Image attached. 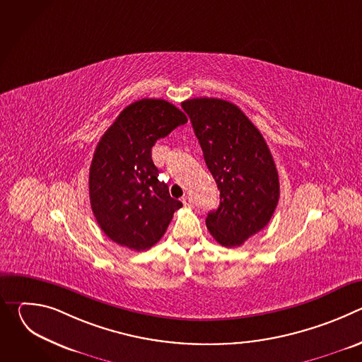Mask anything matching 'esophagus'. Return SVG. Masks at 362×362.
Masks as SVG:
<instances>
[{
	"label": "esophagus",
	"instance_id": "esophagus-1",
	"mask_svg": "<svg viewBox=\"0 0 362 362\" xmlns=\"http://www.w3.org/2000/svg\"><path fill=\"white\" fill-rule=\"evenodd\" d=\"M182 203H183V206H186V208H190V206H193V197L192 196H185L183 199H182Z\"/></svg>",
	"mask_w": 362,
	"mask_h": 362
}]
</instances>
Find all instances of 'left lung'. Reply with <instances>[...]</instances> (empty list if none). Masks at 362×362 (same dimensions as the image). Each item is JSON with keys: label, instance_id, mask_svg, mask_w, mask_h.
I'll return each mask as SVG.
<instances>
[{"label": "left lung", "instance_id": "1", "mask_svg": "<svg viewBox=\"0 0 362 362\" xmlns=\"http://www.w3.org/2000/svg\"><path fill=\"white\" fill-rule=\"evenodd\" d=\"M203 158L221 192L206 226L222 246H240L271 221L279 177L271 150L255 124L230 101L190 98L182 103Z\"/></svg>", "mask_w": 362, "mask_h": 362}]
</instances>
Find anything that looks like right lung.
<instances>
[{
  "mask_svg": "<svg viewBox=\"0 0 362 362\" xmlns=\"http://www.w3.org/2000/svg\"><path fill=\"white\" fill-rule=\"evenodd\" d=\"M186 122L172 103L141 98L127 106L100 139L90 166L88 193L98 226L113 242L146 250L160 240L182 208L158 179L151 147Z\"/></svg>",
  "mask_w": 362,
  "mask_h": 362,
  "instance_id": "obj_1",
  "label": "right lung"
}]
</instances>
